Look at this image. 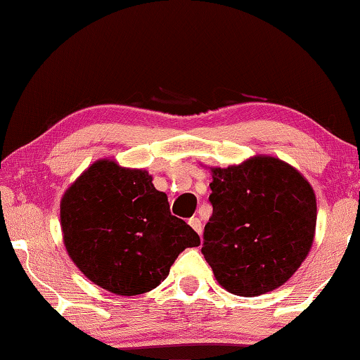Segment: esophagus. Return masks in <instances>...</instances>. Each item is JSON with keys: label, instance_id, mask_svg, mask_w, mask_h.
<instances>
[{"label": "esophagus", "instance_id": "esophagus-1", "mask_svg": "<svg viewBox=\"0 0 360 360\" xmlns=\"http://www.w3.org/2000/svg\"><path fill=\"white\" fill-rule=\"evenodd\" d=\"M188 225L193 228L195 231L198 233V235H202V231H203V226H202V221H200V218H190L188 220Z\"/></svg>", "mask_w": 360, "mask_h": 360}]
</instances>
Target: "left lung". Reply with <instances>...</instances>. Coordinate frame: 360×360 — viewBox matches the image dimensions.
Wrapping results in <instances>:
<instances>
[{
    "instance_id": "left-lung-1",
    "label": "left lung",
    "mask_w": 360,
    "mask_h": 360,
    "mask_svg": "<svg viewBox=\"0 0 360 360\" xmlns=\"http://www.w3.org/2000/svg\"><path fill=\"white\" fill-rule=\"evenodd\" d=\"M213 213L202 253L214 278L238 296H259L288 281L309 253L316 195L289 163L256 155L212 169Z\"/></svg>"
}]
</instances>
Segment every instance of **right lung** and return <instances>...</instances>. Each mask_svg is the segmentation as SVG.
<instances>
[{
    "mask_svg": "<svg viewBox=\"0 0 360 360\" xmlns=\"http://www.w3.org/2000/svg\"><path fill=\"white\" fill-rule=\"evenodd\" d=\"M68 255L84 276L119 296H137L169 276L200 236L170 213L148 172L104 158L92 163L60 200Z\"/></svg>",
    "mask_w": 360,
    "mask_h": 360,
    "instance_id": "add662e5",
    "label": "right lung"
}]
</instances>
